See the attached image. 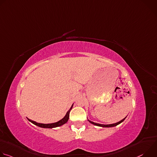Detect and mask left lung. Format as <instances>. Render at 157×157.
<instances>
[{
	"label": "left lung",
	"mask_w": 157,
	"mask_h": 157,
	"mask_svg": "<svg viewBox=\"0 0 157 157\" xmlns=\"http://www.w3.org/2000/svg\"><path fill=\"white\" fill-rule=\"evenodd\" d=\"M125 118H126V117H125L124 119H123L122 120H121V121H119V122H116V123H115V124H107V125L100 124L95 123V122H92V121H89V119H87V120H88V121H89V122L91 123L92 124H94V125H96V126H99V127H115V126H116V125L120 124L121 123H122V122L125 119Z\"/></svg>",
	"instance_id": "left-lung-1"
}]
</instances>
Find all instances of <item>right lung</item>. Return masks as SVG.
<instances>
[{
  "label": "right lung",
  "instance_id": "obj_1",
  "mask_svg": "<svg viewBox=\"0 0 157 157\" xmlns=\"http://www.w3.org/2000/svg\"><path fill=\"white\" fill-rule=\"evenodd\" d=\"M73 106V105H71V108L69 109V110L66 113V114L65 115V116L62 119H61L60 121H58L57 122H55V123H52V124H41V123H38V122H36L33 121H32L29 119L27 118V119L31 122L32 124H35V125H37L40 127H42V128H55V127H59V126H61L62 125L66 124L67 122H68V119H69V116H70V112L71 111V110L72 109V107Z\"/></svg>",
  "mask_w": 157,
  "mask_h": 157
}]
</instances>
